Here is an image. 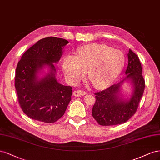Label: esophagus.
<instances>
[{"mask_svg":"<svg viewBox=\"0 0 160 160\" xmlns=\"http://www.w3.org/2000/svg\"><path fill=\"white\" fill-rule=\"evenodd\" d=\"M74 96L76 97H78V96H84L86 94V92L84 91H82V90H76L73 93Z\"/></svg>","mask_w":160,"mask_h":160,"instance_id":"obj_1","label":"esophagus"}]
</instances>
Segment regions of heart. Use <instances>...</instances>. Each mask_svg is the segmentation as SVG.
<instances>
[{"mask_svg":"<svg viewBox=\"0 0 160 160\" xmlns=\"http://www.w3.org/2000/svg\"><path fill=\"white\" fill-rule=\"evenodd\" d=\"M125 64L121 50L105 44H92L82 46L75 56H69L64 61V74L71 83L77 84L88 78L93 86L102 89L111 84L120 74Z\"/></svg>","mask_w":160,"mask_h":160,"instance_id":"b5f03b06","label":"heart"}]
</instances>
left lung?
I'll use <instances>...</instances> for the list:
<instances>
[{"instance_id": "left-lung-1", "label": "left lung", "mask_w": 160, "mask_h": 160, "mask_svg": "<svg viewBox=\"0 0 160 160\" xmlns=\"http://www.w3.org/2000/svg\"><path fill=\"white\" fill-rule=\"evenodd\" d=\"M128 64L125 78L119 83L95 93L96 102L92 116L101 126H114L125 123L135 114L145 88L142 65L138 56L130 49L128 54ZM126 81L132 85L131 96L123 99L121 87Z\"/></svg>"}]
</instances>
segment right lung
I'll list each match as a JSON object with an SVG mask.
<instances>
[{
	"instance_id": "1",
	"label": "right lung",
	"mask_w": 160,
	"mask_h": 160,
	"mask_svg": "<svg viewBox=\"0 0 160 160\" xmlns=\"http://www.w3.org/2000/svg\"><path fill=\"white\" fill-rule=\"evenodd\" d=\"M69 42L61 38L38 40L24 53L18 62L14 86L24 114L33 120L54 123L62 116L71 100L72 87L60 84L56 68ZM45 68L49 71L40 77Z\"/></svg>"
}]
</instances>
